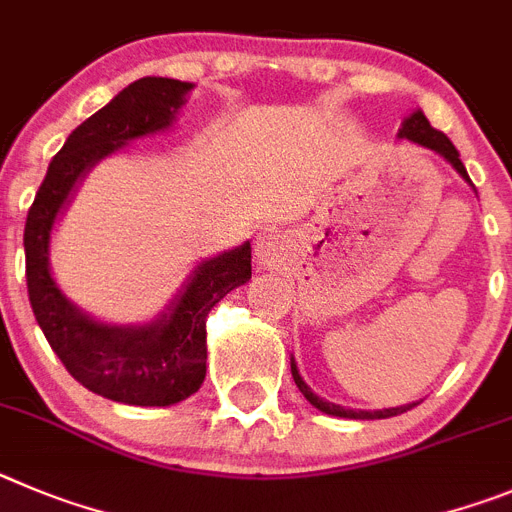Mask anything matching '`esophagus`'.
<instances>
[{
	"label": "esophagus",
	"mask_w": 512,
	"mask_h": 512,
	"mask_svg": "<svg viewBox=\"0 0 512 512\" xmlns=\"http://www.w3.org/2000/svg\"><path fill=\"white\" fill-rule=\"evenodd\" d=\"M285 255V242L278 232L265 229L255 242V257L262 267H278Z\"/></svg>",
	"instance_id": "obj_1"
}]
</instances>
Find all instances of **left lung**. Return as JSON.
Masks as SVG:
<instances>
[{
  "label": "left lung",
  "mask_w": 512,
  "mask_h": 512,
  "mask_svg": "<svg viewBox=\"0 0 512 512\" xmlns=\"http://www.w3.org/2000/svg\"><path fill=\"white\" fill-rule=\"evenodd\" d=\"M398 137H400V140H411V142H416V145L428 147V150H434L436 155H441V158H444L446 163L451 165V168L457 170L459 176H462L464 181H467L469 186H472V191H474V183L469 181L467 168H464V163H462V160H459L457 147L451 145V140L444 135V132H439V130H434V127H431V122H428L426 114H423L421 109H413V112L403 119V124H400V130H398ZM474 193H477V191H474ZM290 372H293V380H296V385H298V390H301V393H303V398H306L308 403L313 405V408H319L321 413H326V416L354 418V421H375V418L398 416V413L411 411L413 405H418V400H416V403L395 405V408H382V411H362V408H344V405L329 403V400H324V398H321V395H316L311 388H308V382L303 380L301 372H298V365H296V359H293V354H290Z\"/></svg>",
  "instance_id": "obj_1"
}]
</instances>
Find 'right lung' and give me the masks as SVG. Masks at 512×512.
I'll return each instance as SVG.
<instances>
[{
	"instance_id": "add662e5",
	"label": "right lung",
	"mask_w": 512,
	"mask_h": 512,
	"mask_svg": "<svg viewBox=\"0 0 512 512\" xmlns=\"http://www.w3.org/2000/svg\"><path fill=\"white\" fill-rule=\"evenodd\" d=\"M193 84L145 76L119 91L63 142L48 165L25 224L30 306L45 339L73 380L114 403L163 408L186 400L206 377V319L211 308L252 278L250 239L193 267L168 306L142 324H112L78 308L50 265V247L91 168L130 142L170 130Z\"/></svg>"
}]
</instances>
